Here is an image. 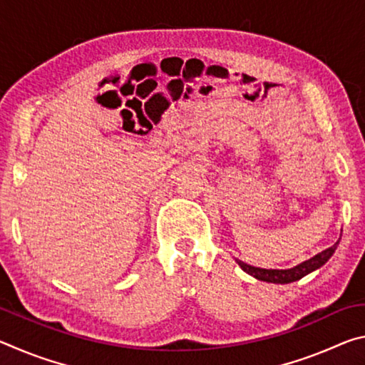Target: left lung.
<instances>
[{
    "label": "left lung",
    "instance_id": "1",
    "mask_svg": "<svg viewBox=\"0 0 365 365\" xmlns=\"http://www.w3.org/2000/svg\"><path fill=\"white\" fill-rule=\"evenodd\" d=\"M338 243L339 240L335 245L330 246V248L319 252V255L307 259L304 262L294 265L292 269H261V267H255V265H250L243 261H240V259H235V261H237V264L246 272V274H250L257 280L267 282V283H277V285H287V283L299 280L307 274H311V272L322 267V265L333 256Z\"/></svg>",
    "mask_w": 365,
    "mask_h": 365
}]
</instances>
